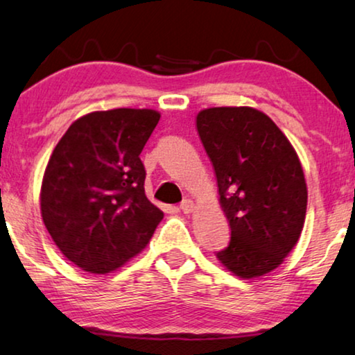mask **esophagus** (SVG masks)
<instances>
[{"mask_svg": "<svg viewBox=\"0 0 355 355\" xmlns=\"http://www.w3.org/2000/svg\"><path fill=\"white\" fill-rule=\"evenodd\" d=\"M193 208H196V203H193L191 198H187V200H184L181 203V210H182V213H186V215H189V213H192Z\"/></svg>", "mask_w": 355, "mask_h": 355, "instance_id": "1", "label": "esophagus"}]
</instances>
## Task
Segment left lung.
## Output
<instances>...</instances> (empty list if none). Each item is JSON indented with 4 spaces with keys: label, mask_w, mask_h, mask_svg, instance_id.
<instances>
[{
    "label": "left lung",
    "mask_w": 355,
    "mask_h": 355,
    "mask_svg": "<svg viewBox=\"0 0 355 355\" xmlns=\"http://www.w3.org/2000/svg\"><path fill=\"white\" fill-rule=\"evenodd\" d=\"M196 124L231 227L230 245L216 259L242 279L270 273L304 227L307 184L297 153L278 125L250 106L202 110Z\"/></svg>",
    "instance_id": "8db88e82"
}]
</instances>
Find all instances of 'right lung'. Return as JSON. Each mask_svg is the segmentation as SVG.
Masks as SVG:
<instances>
[{
    "label": "right lung",
    "instance_id": "obj_1",
    "mask_svg": "<svg viewBox=\"0 0 355 355\" xmlns=\"http://www.w3.org/2000/svg\"><path fill=\"white\" fill-rule=\"evenodd\" d=\"M155 110L116 108L76 119L43 174L40 210L51 239L80 270L106 275L140 254L163 211L145 196L140 153Z\"/></svg>",
    "mask_w": 355,
    "mask_h": 355
}]
</instances>
